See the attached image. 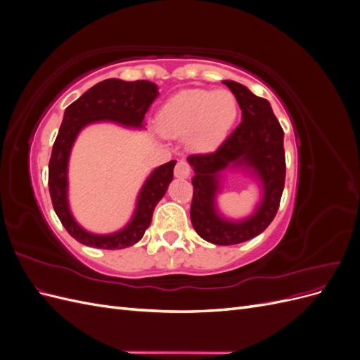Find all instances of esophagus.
<instances>
[{
	"label": "esophagus",
	"instance_id": "1",
	"mask_svg": "<svg viewBox=\"0 0 360 360\" xmlns=\"http://www.w3.org/2000/svg\"><path fill=\"white\" fill-rule=\"evenodd\" d=\"M174 174H176L177 179H188L191 176V165L186 160L181 159L177 162L176 168H174Z\"/></svg>",
	"mask_w": 360,
	"mask_h": 360
}]
</instances>
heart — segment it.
<instances>
[{
  "label": "heart",
  "mask_w": 360,
  "mask_h": 360,
  "mask_svg": "<svg viewBox=\"0 0 360 360\" xmlns=\"http://www.w3.org/2000/svg\"><path fill=\"white\" fill-rule=\"evenodd\" d=\"M237 112V101L230 91L184 90L162 106L158 114V126L165 136L188 135L191 148L210 151L230 132Z\"/></svg>",
  "instance_id": "obj_1"
}]
</instances>
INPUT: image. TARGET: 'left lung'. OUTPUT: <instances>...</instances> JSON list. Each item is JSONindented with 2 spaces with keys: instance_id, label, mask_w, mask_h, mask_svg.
<instances>
[{
  "instance_id": "8db88e82",
  "label": "left lung",
  "mask_w": 360,
  "mask_h": 360,
  "mask_svg": "<svg viewBox=\"0 0 360 360\" xmlns=\"http://www.w3.org/2000/svg\"><path fill=\"white\" fill-rule=\"evenodd\" d=\"M233 91L243 120L213 153L191 155L188 162L195 176L191 221L204 240L213 245H237L263 233L274 221L285 184L284 130L271 111L270 103L255 96L245 85L224 81ZM254 167L264 183L265 197L259 210L242 223L225 221L214 209L219 172L226 166Z\"/></svg>"
}]
</instances>
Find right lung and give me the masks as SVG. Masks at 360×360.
<instances>
[{"label": "right lung", "mask_w": 360, "mask_h": 360, "mask_svg": "<svg viewBox=\"0 0 360 360\" xmlns=\"http://www.w3.org/2000/svg\"><path fill=\"white\" fill-rule=\"evenodd\" d=\"M158 96V85L150 81L126 82L105 79L85 91L78 101L66 108L61 127L52 147L49 160V193L53 210L68 233L79 243L99 249H123L143 238L151 224L156 204L165 195L172 181L176 160L163 163L147 179L139 192L134 219L122 231L97 236L81 228L69 210L68 204V162L70 148L79 130L94 122L110 120L124 126L143 127V120Z\"/></svg>", "instance_id": "right-lung-1"}]
</instances>
